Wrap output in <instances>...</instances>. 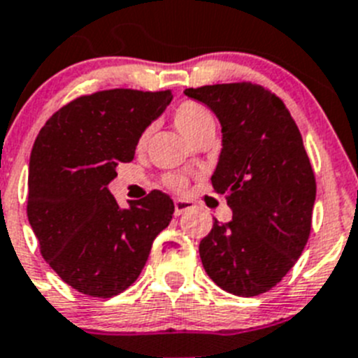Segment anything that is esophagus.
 <instances>
[{
    "label": "esophagus",
    "mask_w": 358,
    "mask_h": 358,
    "mask_svg": "<svg viewBox=\"0 0 358 358\" xmlns=\"http://www.w3.org/2000/svg\"><path fill=\"white\" fill-rule=\"evenodd\" d=\"M192 208V201L189 199H175V215L183 214V212L191 210Z\"/></svg>",
    "instance_id": "34e87169"
}]
</instances>
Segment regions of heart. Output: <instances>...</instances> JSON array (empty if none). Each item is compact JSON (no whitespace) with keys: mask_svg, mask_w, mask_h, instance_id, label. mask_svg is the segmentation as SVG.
Here are the masks:
<instances>
[{"mask_svg":"<svg viewBox=\"0 0 358 358\" xmlns=\"http://www.w3.org/2000/svg\"><path fill=\"white\" fill-rule=\"evenodd\" d=\"M173 121H175V127L185 135L187 139H194L196 135L203 130L208 124H214V119L212 114L203 107L201 103L198 101H183L180 103L178 107L173 112ZM148 139V131H144L139 139V146H144ZM167 185L173 187V189H183L185 185V180L180 178V176H169L166 180Z\"/></svg>","mask_w":358,"mask_h":358,"instance_id":"obj_1","label":"heart"}]
</instances>
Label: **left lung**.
<instances>
[{
    "label": "left lung",
    "instance_id": "8db88e82",
    "mask_svg": "<svg viewBox=\"0 0 358 358\" xmlns=\"http://www.w3.org/2000/svg\"><path fill=\"white\" fill-rule=\"evenodd\" d=\"M221 123L212 187L234 212L199 243L207 275L235 296L273 289L299 259L312 227L315 176L282 99L251 82L185 89Z\"/></svg>",
    "mask_w": 358,
    "mask_h": 358
}]
</instances>
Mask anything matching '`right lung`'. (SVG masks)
Here are the masks:
<instances>
[{"instance_id": "add662e5", "label": "right lung", "mask_w": 358, "mask_h": 358, "mask_svg": "<svg viewBox=\"0 0 358 358\" xmlns=\"http://www.w3.org/2000/svg\"><path fill=\"white\" fill-rule=\"evenodd\" d=\"M171 91L110 89L80 96L46 121L30 155L28 221L44 260L67 285L112 298L139 278L157 235L171 223L166 192L119 208L108 191L119 162L171 103Z\"/></svg>"}]
</instances>
